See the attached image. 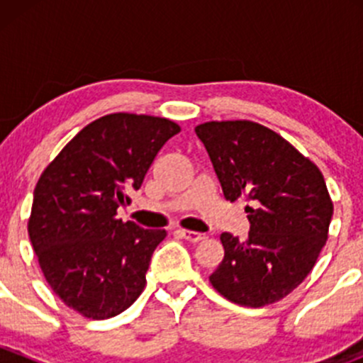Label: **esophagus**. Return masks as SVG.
Wrapping results in <instances>:
<instances>
[{
    "instance_id": "1",
    "label": "esophagus",
    "mask_w": 363,
    "mask_h": 363,
    "mask_svg": "<svg viewBox=\"0 0 363 363\" xmlns=\"http://www.w3.org/2000/svg\"><path fill=\"white\" fill-rule=\"evenodd\" d=\"M179 233H181L182 239L189 240V242H200V240L205 239L203 233H200V232H191V230H179Z\"/></svg>"
}]
</instances>
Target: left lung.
<instances>
[{"label":"left lung","instance_id":"1","mask_svg":"<svg viewBox=\"0 0 363 363\" xmlns=\"http://www.w3.org/2000/svg\"><path fill=\"white\" fill-rule=\"evenodd\" d=\"M230 202L244 199L246 240L221 233L225 258L208 281L230 302L262 307L284 298L313 270L334 205L320 168L281 135L252 121L195 128Z\"/></svg>","mask_w":363,"mask_h":363}]
</instances>
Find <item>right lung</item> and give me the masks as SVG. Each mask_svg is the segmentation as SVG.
<instances>
[{"label": "right lung", "instance_id": "right-lung-1", "mask_svg": "<svg viewBox=\"0 0 363 363\" xmlns=\"http://www.w3.org/2000/svg\"><path fill=\"white\" fill-rule=\"evenodd\" d=\"M179 131L164 117L104 116L80 130L40 175L29 240L54 294L82 316H116L144 291L151 256L167 232L123 223L116 214Z\"/></svg>", "mask_w": 363, "mask_h": 363}]
</instances>
